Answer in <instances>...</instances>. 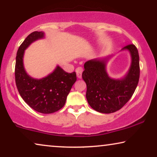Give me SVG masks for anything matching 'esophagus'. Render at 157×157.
I'll list each match as a JSON object with an SVG mask.
<instances>
[{"label":"esophagus","instance_id":"esophagus-1","mask_svg":"<svg viewBox=\"0 0 157 157\" xmlns=\"http://www.w3.org/2000/svg\"><path fill=\"white\" fill-rule=\"evenodd\" d=\"M82 71H83V68L81 67H78L76 69V76L78 78H81V76H82Z\"/></svg>","mask_w":157,"mask_h":157}]
</instances>
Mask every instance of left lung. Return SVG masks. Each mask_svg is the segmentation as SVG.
Wrapping results in <instances>:
<instances>
[{
  "mask_svg": "<svg viewBox=\"0 0 157 157\" xmlns=\"http://www.w3.org/2000/svg\"><path fill=\"white\" fill-rule=\"evenodd\" d=\"M129 51L132 63L123 78H111L106 71V63L111 56L89 60L84 63L82 78L86 83V97L92 109L103 113H113L121 109L132 98L138 85L140 68L138 50L133 44L121 51Z\"/></svg>",
  "mask_w": 157,
  "mask_h": 157,
  "instance_id": "left-lung-1",
  "label": "left lung"
}]
</instances>
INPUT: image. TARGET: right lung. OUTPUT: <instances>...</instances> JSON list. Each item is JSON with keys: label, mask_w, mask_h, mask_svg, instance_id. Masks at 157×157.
Wrapping results in <instances>:
<instances>
[{"label": "right lung", "mask_w": 157, "mask_h": 157, "mask_svg": "<svg viewBox=\"0 0 157 157\" xmlns=\"http://www.w3.org/2000/svg\"><path fill=\"white\" fill-rule=\"evenodd\" d=\"M44 38L42 31H34L27 36L19 47L16 55L15 78L17 89L24 101L38 112L52 113L66 104V98L76 81V72L68 73L57 66L44 78H32L23 66L25 50L32 43Z\"/></svg>", "instance_id": "right-lung-1"}]
</instances>
